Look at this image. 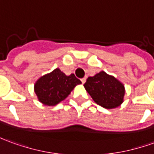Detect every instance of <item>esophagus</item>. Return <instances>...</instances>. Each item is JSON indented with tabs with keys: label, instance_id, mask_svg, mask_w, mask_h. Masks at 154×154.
Listing matches in <instances>:
<instances>
[{
	"label": "esophagus",
	"instance_id": "esophagus-1",
	"mask_svg": "<svg viewBox=\"0 0 154 154\" xmlns=\"http://www.w3.org/2000/svg\"><path fill=\"white\" fill-rule=\"evenodd\" d=\"M82 82V84H84L86 82V77H83V78H82L81 79Z\"/></svg>",
	"mask_w": 154,
	"mask_h": 154
}]
</instances>
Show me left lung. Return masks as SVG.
Returning <instances> with one entry per match:
<instances>
[{"label": "left lung", "instance_id": "1", "mask_svg": "<svg viewBox=\"0 0 154 154\" xmlns=\"http://www.w3.org/2000/svg\"><path fill=\"white\" fill-rule=\"evenodd\" d=\"M83 86L95 103L103 108L115 109L124 102V84L103 71L88 77Z\"/></svg>", "mask_w": 154, "mask_h": 154}]
</instances>
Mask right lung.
<instances>
[{"label":"right lung","mask_w":154,"mask_h":154,"mask_svg":"<svg viewBox=\"0 0 154 154\" xmlns=\"http://www.w3.org/2000/svg\"><path fill=\"white\" fill-rule=\"evenodd\" d=\"M82 82L74 74L66 76L59 68L39 77L34 84L38 100L47 106H55L66 99L74 88Z\"/></svg>","instance_id":"right-lung-1"}]
</instances>
